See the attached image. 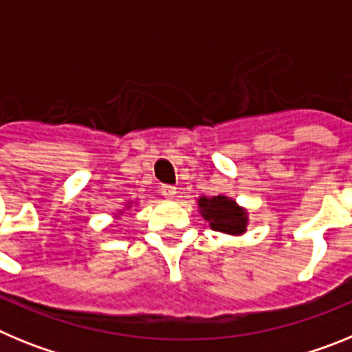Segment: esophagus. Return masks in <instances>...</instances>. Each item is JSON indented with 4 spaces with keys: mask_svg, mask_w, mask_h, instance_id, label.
Here are the masks:
<instances>
[{
    "mask_svg": "<svg viewBox=\"0 0 352 352\" xmlns=\"http://www.w3.org/2000/svg\"><path fill=\"white\" fill-rule=\"evenodd\" d=\"M160 194L166 199H173L176 195V188L173 185H162L160 186Z\"/></svg>",
    "mask_w": 352,
    "mask_h": 352,
    "instance_id": "obj_1",
    "label": "esophagus"
}]
</instances>
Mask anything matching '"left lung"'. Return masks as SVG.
Masks as SVG:
<instances>
[{
	"mask_svg": "<svg viewBox=\"0 0 352 352\" xmlns=\"http://www.w3.org/2000/svg\"><path fill=\"white\" fill-rule=\"evenodd\" d=\"M199 208L213 231L226 232V234H241L247 229V211L229 197H223V195L210 199L201 197Z\"/></svg>",
	"mask_w": 352,
	"mask_h": 352,
	"instance_id": "1",
	"label": "left lung"
}]
</instances>
